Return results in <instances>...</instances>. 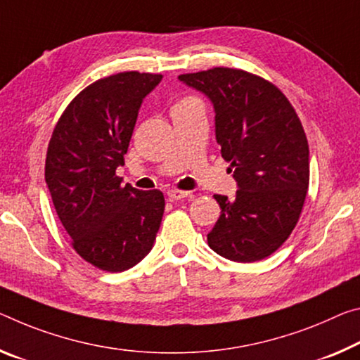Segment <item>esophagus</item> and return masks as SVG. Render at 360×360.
Returning a JSON list of instances; mask_svg holds the SVG:
<instances>
[{"label": "esophagus", "mask_w": 360, "mask_h": 360, "mask_svg": "<svg viewBox=\"0 0 360 360\" xmlns=\"http://www.w3.org/2000/svg\"><path fill=\"white\" fill-rule=\"evenodd\" d=\"M189 195H191V192H187V191H181V189L168 191V197L171 198V200H182V198H186Z\"/></svg>", "instance_id": "1"}]
</instances>
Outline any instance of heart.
I'll use <instances>...</instances> for the list:
<instances>
[{"mask_svg":"<svg viewBox=\"0 0 360 360\" xmlns=\"http://www.w3.org/2000/svg\"><path fill=\"white\" fill-rule=\"evenodd\" d=\"M202 104L200 101L197 98H193V96H184V98H181L176 104L173 105V108H181V107H191V105H198Z\"/></svg>","mask_w":360,"mask_h":360,"instance_id":"b5f03b06","label":"heart"}]
</instances>
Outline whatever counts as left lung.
Returning <instances> with one entry per match:
<instances>
[{"instance_id":"obj_1","label":"left lung","mask_w":360,"mask_h":360,"mask_svg":"<svg viewBox=\"0 0 360 360\" xmlns=\"http://www.w3.org/2000/svg\"><path fill=\"white\" fill-rule=\"evenodd\" d=\"M179 79L213 102L216 141L238 184L233 200L214 195L221 214L210 248L237 262L264 259L293 232L309 187L298 113L276 84L242 68L213 67Z\"/></svg>"}]
</instances>
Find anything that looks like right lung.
<instances>
[{
	"mask_svg": "<svg viewBox=\"0 0 360 360\" xmlns=\"http://www.w3.org/2000/svg\"><path fill=\"white\" fill-rule=\"evenodd\" d=\"M160 79L136 70L96 79L65 107L49 139L44 179L56 213L73 250L101 271L138 264L162 222L163 193L123 186L117 176L142 99Z\"/></svg>",
	"mask_w": 360,
	"mask_h": 360,
	"instance_id": "1",
	"label": "right lung"
}]
</instances>
